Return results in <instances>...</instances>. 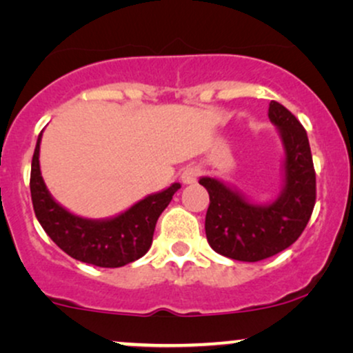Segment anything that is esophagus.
<instances>
[{
	"label": "esophagus",
	"instance_id": "1",
	"mask_svg": "<svg viewBox=\"0 0 353 353\" xmlns=\"http://www.w3.org/2000/svg\"><path fill=\"white\" fill-rule=\"evenodd\" d=\"M198 176H200V168L193 167V165H190V167L183 168V172H181V181H183V183H186V185L194 183V181L198 180Z\"/></svg>",
	"mask_w": 353,
	"mask_h": 353
}]
</instances>
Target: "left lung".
Segmentation results:
<instances>
[{"mask_svg": "<svg viewBox=\"0 0 353 353\" xmlns=\"http://www.w3.org/2000/svg\"><path fill=\"white\" fill-rule=\"evenodd\" d=\"M268 117L284 148V183L274 201L254 203L234 186L201 176L210 193L205 231L210 246L226 258L256 263L297 241L316 205V172L307 132L294 115L271 101Z\"/></svg>", "mask_w": 353, "mask_h": 353, "instance_id": "8db88e82", "label": "left lung"}]
</instances>
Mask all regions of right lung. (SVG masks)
Returning a JSON list of instances; mask_svg holds the SVG:
<instances>
[{"instance_id": "right-lung-1", "label": "right lung", "mask_w": 353, "mask_h": 353, "mask_svg": "<svg viewBox=\"0 0 353 353\" xmlns=\"http://www.w3.org/2000/svg\"><path fill=\"white\" fill-rule=\"evenodd\" d=\"M41 132L31 163V200L37 221L62 251L81 263L99 268H120L134 263L150 250L161 211L180 190V183L152 193L134 206L105 219L82 218L59 205L49 193L39 167Z\"/></svg>"}]
</instances>
